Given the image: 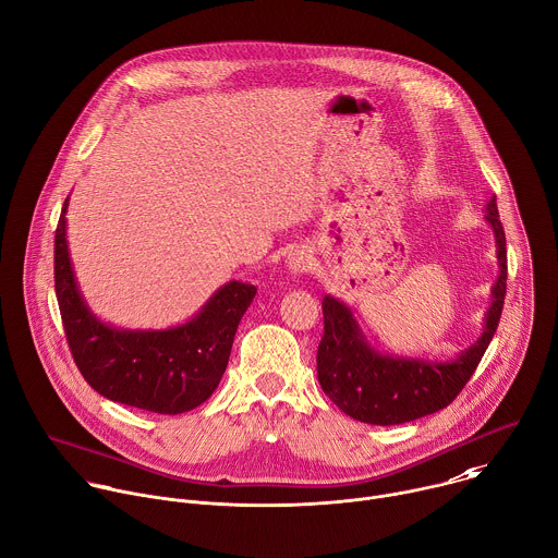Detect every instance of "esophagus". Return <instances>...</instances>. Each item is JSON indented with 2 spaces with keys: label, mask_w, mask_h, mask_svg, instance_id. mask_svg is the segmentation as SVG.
Instances as JSON below:
<instances>
[{
  "label": "esophagus",
  "mask_w": 558,
  "mask_h": 558,
  "mask_svg": "<svg viewBox=\"0 0 558 558\" xmlns=\"http://www.w3.org/2000/svg\"><path fill=\"white\" fill-rule=\"evenodd\" d=\"M308 265H311V256L304 252V250H293L289 256H287V267L293 276H300L304 271H308Z\"/></svg>",
  "instance_id": "esophagus-1"
}]
</instances>
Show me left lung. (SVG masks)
<instances>
[{
	"label": "left lung",
	"mask_w": 558,
	"mask_h": 558,
	"mask_svg": "<svg viewBox=\"0 0 558 558\" xmlns=\"http://www.w3.org/2000/svg\"><path fill=\"white\" fill-rule=\"evenodd\" d=\"M484 219L497 243L499 276L486 311L484 332L451 361L405 359L377 352L367 343L350 308L324 295V337L317 348V379L324 395L350 418L369 425H401L445 410L473 377L501 317L506 295V234L495 197Z\"/></svg>",
	"instance_id": "obj_1"
}]
</instances>
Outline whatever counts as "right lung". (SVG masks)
I'll list each match as a JSON object with an SVG mask.
<instances>
[{"mask_svg": "<svg viewBox=\"0 0 558 558\" xmlns=\"http://www.w3.org/2000/svg\"><path fill=\"white\" fill-rule=\"evenodd\" d=\"M54 236V289L72 356L85 381L109 401L155 414L191 412L217 390L254 284L228 282L204 308L168 330H122L85 304L65 239V213Z\"/></svg>", "mask_w": 558, "mask_h": 558, "instance_id": "1", "label": "right lung"}]
</instances>
